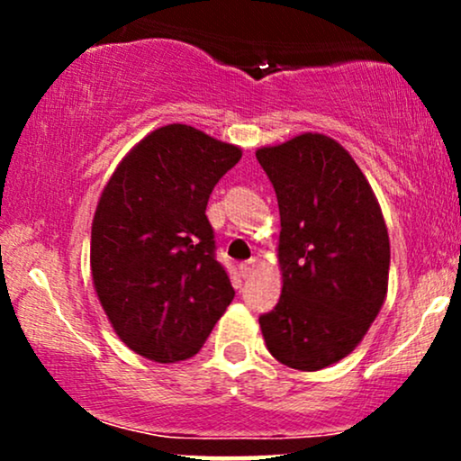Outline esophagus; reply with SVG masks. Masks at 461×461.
Masks as SVG:
<instances>
[{"label":"esophagus","instance_id":"esophagus-1","mask_svg":"<svg viewBox=\"0 0 461 461\" xmlns=\"http://www.w3.org/2000/svg\"><path fill=\"white\" fill-rule=\"evenodd\" d=\"M238 271H240L242 277H249V275H251L253 271H256V260H247V262H242L240 267H238Z\"/></svg>","mask_w":461,"mask_h":461}]
</instances>
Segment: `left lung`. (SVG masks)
Returning <instances> with one entry per match:
<instances>
[{"mask_svg": "<svg viewBox=\"0 0 461 461\" xmlns=\"http://www.w3.org/2000/svg\"><path fill=\"white\" fill-rule=\"evenodd\" d=\"M282 231V297L260 316L267 348L297 370L340 362L377 319L390 273L382 208L345 147L319 131L260 147Z\"/></svg>", "mask_w": 461, "mask_h": 461, "instance_id": "8db88e82", "label": "left lung"}]
</instances>
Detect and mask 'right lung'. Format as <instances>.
<instances>
[{
	"label": "right lung",
	"mask_w": 461,
	"mask_h": 461,
	"mask_svg": "<svg viewBox=\"0 0 461 461\" xmlns=\"http://www.w3.org/2000/svg\"><path fill=\"white\" fill-rule=\"evenodd\" d=\"M240 158L238 145L171 123L136 142L105 182L91 230L93 285L139 356L193 357L234 299L205 205Z\"/></svg>",
	"instance_id": "1"
}]
</instances>
